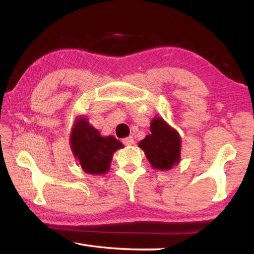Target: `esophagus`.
Returning a JSON list of instances; mask_svg holds the SVG:
<instances>
[{"label":"esophagus","instance_id":"34e87169","mask_svg":"<svg viewBox=\"0 0 254 254\" xmlns=\"http://www.w3.org/2000/svg\"><path fill=\"white\" fill-rule=\"evenodd\" d=\"M122 142L126 145H132V144H134V140H133L132 136H127V137H126V139L122 140Z\"/></svg>","mask_w":254,"mask_h":254}]
</instances>
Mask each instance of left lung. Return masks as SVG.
Wrapping results in <instances>:
<instances>
[{
    "label": "left lung",
    "mask_w": 254,
    "mask_h": 254,
    "mask_svg": "<svg viewBox=\"0 0 254 254\" xmlns=\"http://www.w3.org/2000/svg\"><path fill=\"white\" fill-rule=\"evenodd\" d=\"M150 134L141 140L139 147L143 150L148 161L154 169L170 170L180 161L182 137L161 117L150 123Z\"/></svg>",
    "instance_id": "8db88e82"
}]
</instances>
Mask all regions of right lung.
I'll use <instances>...</instances> for the list:
<instances>
[{"mask_svg":"<svg viewBox=\"0 0 254 254\" xmlns=\"http://www.w3.org/2000/svg\"><path fill=\"white\" fill-rule=\"evenodd\" d=\"M70 149L81 168L89 175H103L110 170L114 152L124 145L113 135L103 136L86 117L76 118L69 139Z\"/></svg>","mask_w":254,"mask_h":254,"instance_id":"right-lung-1","label":"right lung"}]
</instances>
